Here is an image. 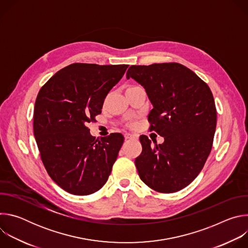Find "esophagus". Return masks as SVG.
<instances>
[{
    "label": "esophagus",
    "mask_w": 248,
    "mask_h": 248,
    "mask_svg": "<svg viewBox=\"0 0 248 248\" xmlns=\"http://www.w3.org/2000/svg\"><path fill=\"white\" fill-rule=\"evenodd\" d=\"M124 137H125V139H136V135L130 134V133H125Z\"/></svg>",
    "instance_id": "obj_1"
}]
</instances>
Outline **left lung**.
<instances>
[{
    "label": "left lung",
    "instance_id": "obj_1",
    "mask_svg": "<svg viewBox=\"0 0 248 248\" xmlns=\"http://www.w3.org/2000/svg\"><path fill=\"white\" fill-rule=\"evenodd\" d=\"M126 78L145 88L153 105L149 130L165 139L152 145L146 135H140L142 152L135 159L140 179L158 192L179 191L201 171L213 145V94L191 69L178 62L131 65Z\"/></svg>",
    "mask_w": 248,
    "mask_h": 248
}]
</instances>
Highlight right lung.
Here are the masks:
<instances>
[{
	"instance_id": "1",
	"label": "right lung",
	"mask_w": 248,
	"mask_h": 248,
	"mask_svg": "<svg viewBox=\"0 0 248 248\" xmlns=\"http://www.w3.org/2000/svg\"><path fill=\"white\" fill-rule=\"evenodd\" d=\"M128 64L76 62L54 75L35 101L33 131L51 179L75 195H89L108 181L124 143L121 133L97 138L86 126Z\"/></svg>"
}]
</instances>
